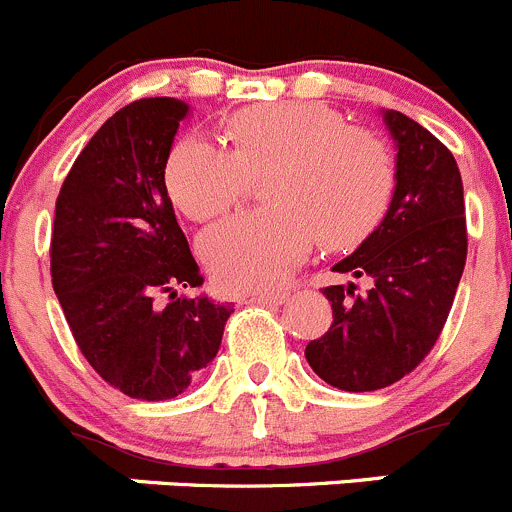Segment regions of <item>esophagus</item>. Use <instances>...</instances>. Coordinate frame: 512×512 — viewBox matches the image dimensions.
<instances>
[{"mask_svg": "<svg viewBox=\"0 0 512 512\" xmlns=\"http://www.w3.org/2000/svg\"><path fill=\"white\" fill-rule=\"evenodd\" d=\"M288 293L286 291H261V293H254V296L249 298V303H266V306H281L283 301H286Z\"/></svg>", "mask_w": 512, "mask_h": 512, "instance_id": "1", "label": "esophagus"}]
</instances>
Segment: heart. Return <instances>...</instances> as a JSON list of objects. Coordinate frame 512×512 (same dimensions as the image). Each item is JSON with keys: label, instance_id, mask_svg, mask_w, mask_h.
<instances>
[{"label": "heart", "instance_id": "1", "mask_svg": "<svg viewBox=\"0 0 512 512\" xmlns=\"http://www.w3.org/2000/svg\"><path fill=\"white\" fill-rule=\"evenodd\" d=\"M234 149L189 134L171 149L166 186L194 221L239 204L249 179H266V209L219 221L201 236V256L226 291L278 286L316 244L351 246L383 219L396 166L381 136L346 126L316 101L251 106L231 119Z\"/></svg>", "mask_w": 512, "mask_h": 512}]
</instances>
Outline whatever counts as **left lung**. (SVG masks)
<instances>
[{"label": "left lung", "mask_w": 512, "mask_h": 512, "mask_svg": "<svg viewBox=\"0 0 512 512\" xmlns=\"http://www.w3.org/2000/svg\"><path fill=\"white\" fill-rule=\"evenodd\" d=\"M396 144V189L386 216L333 266L371 288H323L333 308L326 336L306 346L318 378L351 393L378 391L411 373L438 341L468 256L463 181L453 154L418 121L383 109Z\"/></svg>", "instance_id": "left-lung-1"}]
</instances>
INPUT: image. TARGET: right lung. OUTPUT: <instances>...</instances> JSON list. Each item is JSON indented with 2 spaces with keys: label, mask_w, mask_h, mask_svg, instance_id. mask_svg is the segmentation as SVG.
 <instances>
[{
  "label": "right lung",
  "mask_w": 512,
  "mask_h": 512,
  "mask_svg": "<svg viewBox=\"0 0 512 512\" xmlns=\"http://www.w3.org/2000/svg\"><path fill=\"white\" fill-rule=\"evenodd\" d=\"M191 114L171 96L139 99L101 124L54 211L52 286L96 373L141 401L176 398L216 358L234 313L206 293L166 194V161ZM170 293L159 307L155 296Z\"/></svg>",
  "instance_id": "add662e5"
}]
</instances>
